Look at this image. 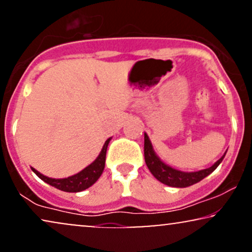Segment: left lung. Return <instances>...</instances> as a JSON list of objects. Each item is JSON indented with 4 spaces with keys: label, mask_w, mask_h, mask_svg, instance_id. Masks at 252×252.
Returning <instances> with one entry per match:
<instances>
[{
    "label": "left lung",
    "mask_w": 252,
    "mask_h": 252,
    "mask_svg": "<svg viewBox=\"0 0 252 252\" xmlns=\"http://www.w3.org/2000/svg\"><path fill=\"white\" fill-rule=\"evenodd\" d=\"M144 152H145L146 164H147L148 169L151 170V173L154 175V178L159 180L160 182L164 183V185L170 186V187H178V188L189 187V186L201 181L202 179L206 178V176L209 175L210 173H213L214 170L217 168V166L222 162L223 158H224L225 155V154L223 155L221 159L216 161V162L214 163L212 167H209V168L198 170V172H194V173H185L167 166L166 163H163L162 161L158 158V155L154 153L150 139H148V135L146 134V133H145Z\"/></svg>",
    "instance_id": "1"
}]
</instances>
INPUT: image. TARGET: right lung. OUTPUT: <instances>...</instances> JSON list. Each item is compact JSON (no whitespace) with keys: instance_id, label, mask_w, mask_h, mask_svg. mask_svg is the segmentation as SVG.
I'll use <instances>...</instances> for the list:
<instances>
[{"instance_id":"1","label":"right lung","mask_w":252,"mask_h":252,"mask_svg":"<svg viewBox=\"0 0 252 252\" xmlns=\"http://www.w3.org/2000/svg\"><path fill=\"white\" fill-rule=\"evenodd\" d=\"M111 139H107L105 145L102 146V150L100 154L98 155V158L90 166L86 167L85 169H83L82 172H79L76 175L69 176V178L65 179H51L48 176H44L43 174L37 172L35 168H31L32 172L36 174L37 176L43 181L49 183L52 187L60 189V190L67 191V192H78L82 190H85L89 187L94 183L97 180L100 178L102 170L105 167V160H106V151L108 142Z\"/></svg>"}]
</instances>
